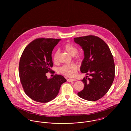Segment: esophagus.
<instances>
[{
  "label": "esophagus",
  "instance_id": "obj_1",
  "mask_svg": "<svg viewBox=\"0 0 131 131\" xmlns=\"http://www.w3.org/2000/svg\"><path fill=\"white\" fill-rule=\"evenodd\" d=\"M76 81V80L75 79H68V80H67V81H69V82H72V81Z\"/></svg>",
  "mask_w": 131,
  "mask_h": 131
}]
</instances>
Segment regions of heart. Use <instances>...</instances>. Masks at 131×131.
Returning a JSON list of instances; mask_svg holds the SVG:
<instances>
[{
  "label": "heart",
  "mask_w": 131,
  "mask_h": 131,
  "mask_svg": "<svg viewBox=\"0 0 131 131\" xmlns=\"http://www.w3.org/2000/svg\"><path fill=\"white\" fill-rule=\"evenodd\" d=\"M64 49L71 56H75L78 52L77 48L73 44L70 43L66 44L64 47ZM58 55L59 51H56L53 56V61L54 62L56 63L57 62ZM79 57H78V58H80ZM77 68L78 67L75 64L64 65L59 69V72L67 77H74L75 75Z\"/></svg>",
  "instance_id": "b5f03b06"
}]
</instances>
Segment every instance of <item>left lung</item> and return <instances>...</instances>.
<instances>
[{"label":"left lung","instance_id":"left-lung-1","mask_svg":"<svg viewBox=\"0 0 131 131\" xmlns=\"http://www.w3.org/2000/svg\"><path fill=\"white\" fill-rule=\"evenodd\" d=\"M74 42L84 53L81 71L90 76L81 80L84 87L78 95L89 101L99 100L107 93L114 81L115 65L112 52L107 44L96 36L75 38Z\"/></svg>","mask_w":131,"mask_h":131}]
</instances>
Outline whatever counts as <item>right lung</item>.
I'll list each match as a JSON object with an SVG mask.
<instances>
[{
    "label": "right lung",
    "instance_id": "right-lung-1",
    "mask_svg": "<svg viewBox=\"0 0 131 131\" xmlns=\"http://www.w3.org/2000/svg\"><path fill=\"white\" fill-rule=\"evenodd\" d=\"M61 39L40 38L25 48L19 63L20 82L25 94L36 102L45 103L54 99L66 80L61 75L48 79L53 66L51 53Z\"/></svg>",
    "mask_w": 131,
    "mask_h": 131
}]
</instances>
